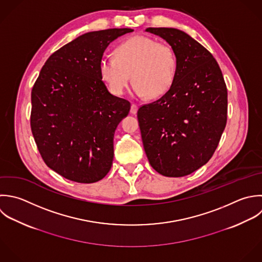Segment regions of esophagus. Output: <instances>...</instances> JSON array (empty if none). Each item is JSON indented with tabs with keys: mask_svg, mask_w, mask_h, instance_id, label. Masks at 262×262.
Instances as JSON below:
<instances>
[{
	"mask_svg": "<svg viewBox=\"0 0 262 262\" xmlns=\"http://www.w3.org/2000/svg\"><path fill=\"white\" fill-rule=\"evenodd\" d=\"M137 111H138V105L135 104V103H133V104H132V107H130V113H132V114H136Z\"/></svg>",
	"mask_w": 262,
	"mask_h": 262,
	"instance_id": "esophagus-1",
	"label": "esophagus"
}]
</instances>
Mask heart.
Returning a JSON list of instances; mask_svg holds the SVG:
<instances>
[{
    "mask_svg": "<svg viewBox=\"0 0 262 262\" xmlns=\"http://www.w3.org/2000/svg\"><path fill=\"white\" fill-rule=\"evenodd\" d=\"M99 68L113 95H123L133 77L134 91L138 96L157 99L172 85L178 58L170 45L146 35H136L120 43L115 56H104Z\"/></svg>",
    "mask_w": 262,
    "mask_h": 262,
    "instance_id": "b5f03b06",
    "label": "heart"
}]
</instances>
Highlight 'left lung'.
<instances>
[{
	"label": "left lung",
	"mask_w": 262,
	"mask_h": 262,
	"mask_svg": "<svg viewBox=\"0 0 262 262\" xmlns=\"http://www.w3.org/2000/svg\"><path fill=\"white\" fill-rule=\"evenodd\" d=\"M174 50L178 71L170 89L138 110L144 149L160 174L181 178L214 154L228 119V90L212 54L188 33L149 27Z\"/></svg>",
	"instance_id": "1"
}]
</instances>
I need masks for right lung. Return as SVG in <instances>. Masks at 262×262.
I'll use <instances>...</instances> for the list:
<instances>
[{
  "label": "right lung",
  "mask_w": 262,
  "mask_h": 262,
  "mask_svg": "<svg viewBox=\"0 0 262 262\" xmlns=\"http://www.w3.org/2000/svg\"><path fill=\"white\" fill-rule=\"evenodd\" d=\"M130 28L84 33L54 52L31 90L30 127L48 167L80 184L102 180L113 161V138L130 103L109 93L100 61Z\"/></svg>",
  "instance_id": "1"
}]
</instances>
